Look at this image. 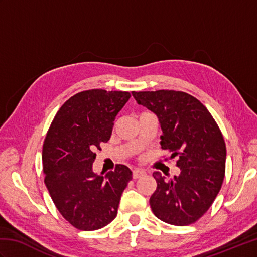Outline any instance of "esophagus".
Wrapping results in <instances>:
<instances>
[{"label":"esophagus","mask_w":257,"mask_h":257,"mask_svg":"<svg viewBox=\"0 0 257 257\" xmlns=\"http://www.w3.org/2000/svg\"><path fill=\"white\" fill-rule=\"evenodd\" d=\"M145 174V171L140 170V169H135V170L133 171V178L134 179H138L140 177H143Z\"/></svg>","instance_id":"obj_1"}]
</instances>
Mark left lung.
<instances>
[{"instance_id":"8db88e82","label":"left lung","mask_w":257,"mask_h":257,"mask_svg":"<svg viewBox=\"0 0 257 257\" xmlns=\"http://www.w3.org/2000/svg\"><path fill=\"white\" fill-rule=\"evenodd\" d=\"M139 105L159 119L163 150L177 157L179 176L166 180L154 172L157 189L149 200L154 214L172 225L198 221L220 192L225 173L226 147L206 107L187 92L133 91Z\"/></svg>"}]
</instances>
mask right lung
<instances>
[{"label": "right lung", "mask_w": 257, "mask_h": 257, "mask_svg": "<svg viewBox=\"0 0 257 257\" xmlns=\"http://www.w3.org/2000/svg\"><path fill=\"white\" fill-rule=\"evenodd\" d=\"M127 91L90 89L70 97L56 113L43 145L45 185L59 213L81 231H95L117 216L133 172L92 170L96 149L110 138L113 121L129 100Z\"/></svg>", "instance_id": "add662e5"}]
</instances>
